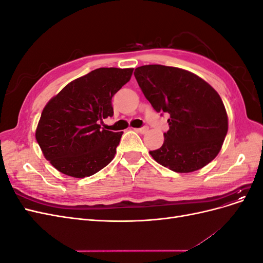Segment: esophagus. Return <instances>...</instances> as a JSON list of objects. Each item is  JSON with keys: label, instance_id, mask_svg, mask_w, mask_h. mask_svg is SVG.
Masks as SVG:
<instances>
[{"label": "esophagus", "instance_id": "esophagus-1", "mask_svg": "<svg viewBox=\"0 0 263 263\" xmlns=\"http://www.w3.org/2000/svg\"><path fill=\"white\" fill-rule=\"evenodd\" d=\"M148 129H149V127H148V126H144V127H140V128H136L135 130L138 132V133H140V134H145V133H147V132H148Z\"/></svg>", "mask_w": 263, "mask_h": 263}]
</instances>
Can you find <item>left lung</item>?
<instances>
[{"instance_id": "obj_1", "label": "left lung", "mask_w": 263, "mask_h": 263, "mask_svg": "<svg viewBox=\"0 0 263 263\" xmlns=\"http://www.w3.org/2000/svg\"><path fill=\"white\" fill-rule=\"evenodd\" d=\"M135 78L157 113H168L163 145L149 151L161 165L179 173L203 168L216 157L228 130L218 93L196 74L161 65L135 69Z\"/></svg>"}]
</instances>
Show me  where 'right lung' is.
<instances>
[{"mask_svg": "<svg viewBox=\"0 0 263 263\" xmlns=\"http://www.w3.org/2000/svg\"><path fill=\"white\" fill-rule=\"evenodd\" d=\"M134 69L99 68L67 84L45 106L36 140L47 160L61 173L85 178L106 166L123 132L101 129L112 117V98L130 80Z\"/></svg>", "mask_w": 263, "mask_h": 263, "instance_id": "1", "label": "right lung"}]
</instances>
